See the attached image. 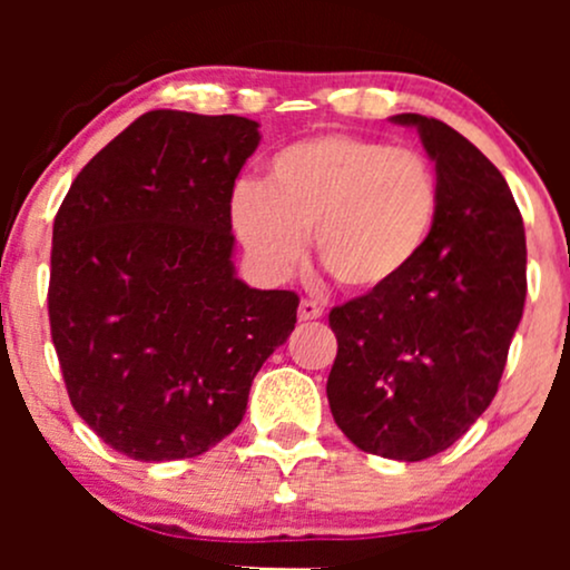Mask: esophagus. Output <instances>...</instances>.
Wrapping results in <instances>:
<instances>
[{"mask_svg":"<svg viewBox=\"0 0 570 570\" xmlns=\"http://www.w3.org/2000/svg\"><path fill=\"white\" fill-rule=\"evenodd\" d=\"M324 307L316 303V299H303L297 307V318L299 322H316V318H322Z\"/></svg>","mask_w":570,"mask_h":570,"instance_id":"obj_1","label":"esophagus"}]
</instances>
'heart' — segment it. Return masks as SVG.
I'll return each instance as SVG.
<instances>
[{"instance_id":"b5f03b06","label":"heart","mask_w":570,"mask_h":570,"mask_svg":"<svg viewBox=\"0 0 570 570\" xmlns=\"http://www.w3.org/2000/svg\"><path fill=\"white\" fill-rule=\"evenodd\" d=\"M440 181L417 149L326 130L289 144L267 163L263 187H235L230 219L252 263L286 278L307 238L345 289L375 294L399 284L429 246Z\"/></svg>"}]
</instances>
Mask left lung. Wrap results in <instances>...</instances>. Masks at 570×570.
I'll list each match as a JSON object with an SVG mask.
<instances>
[{"label":"left lung","instance_id":"1","mask_svg":"<svg viewBox=\"0 0 570 570\" xmlns=\"http://www.w3.org/2000/svg\"><path fill=\"white\" fill-rule=\"evenodd\" d=\"M440 217L429 246L391 289L332 307L337 337L326 396L358 450L423 461L488 410L525 307V230L507 179L466 136L423 115Z\"/></svg>","mask_w":570,"mask_h":570}]
</instances>
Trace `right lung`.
Listing matches in <instances>:
<instances>
[{"label": "right lung", "mask_w": 570, "mask_h": 570, "mask_svg": "<svg viewBox=\"0 0 570 570\" xmlns=\"http://www.w3.org/2000/svg\"><path fill=\"white\" fill-rule=\"evenodd\" d=\"M257 128L153 109L77 174L56 214L48 313L69 402L134 461L225 440L297 324V294L233 271V187Z\"/></svg>", "instance_id": "right-lung-1"}]
</instances>
